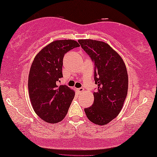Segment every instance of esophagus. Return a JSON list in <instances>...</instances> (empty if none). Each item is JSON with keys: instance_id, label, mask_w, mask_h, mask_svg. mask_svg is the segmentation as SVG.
<instances>
[{"instance_id": "1", "label": "esophagus", "mask_w": 157, "mask_h": 157, "mask_svg": "<svg viewBox=\"0 0 157 157\" xmlns=\"http://www.w3.org/2000/svg\"><path fill=\"white\" fill-rule=\"evenodd\" d=\"M77 91H78L79 93H81V92H82L83 91H84V89H83L82 87L78 88V89H77Z\"/></svg>"}]
</instances>
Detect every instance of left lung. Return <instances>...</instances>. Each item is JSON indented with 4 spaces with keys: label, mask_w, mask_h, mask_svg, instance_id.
<instances>
[{
    "label": "left lung",
    "mask_w": 157,
    "mask_h": 157,
    "mask_svg": "<svg viewBox=\"0 0 157 157\" xmlns=\"http://www.w3.org/2000/svg\"><path fill=\"white\" fill-rule=\"evenodd\" d=\"M78 42L94 63V80L98 85L94 104L85 108V114L92 123L103 125L117 117L123 108L128 91L126 66L107 43L91 39Z\"/></svg>",
    "instance_id": "8db88e82"
}]
</instances>
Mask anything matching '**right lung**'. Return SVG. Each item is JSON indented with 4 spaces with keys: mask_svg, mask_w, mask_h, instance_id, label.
Instances as JSON below:
<instances>
[{
    "mask_svg": "<svg viewBox=\"0 0 157 157\" xmlns=\"http://www.w3.org/2000/svg\"><path fill=\"white\" fill-rule=\"evenodd\" d=\"M78 47L73 40L53 41L37 54L32 63L28 76L30 101L35 113L47 123H56L64 119L74 99V91L57 84L63 77L64 55Z\"/></svg>",
    "mask_w": 157,
    "mask_h": 157,
    "instance_id": "right-lung-1",
    "label": "right lung"
}]
</instances>
